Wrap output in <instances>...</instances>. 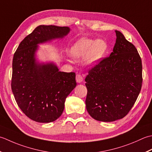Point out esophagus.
Returning <instances> with one entry per match:
<instances>
[{"label":"esophagus","mask_w":152,"mask_h":152,"mask_svg":"<svg viewBox=\"0 0 152 152\" xmlns=\"http://www.w3.org/2000/svg\"><path fill=\"white\" fill-rule=\"evenodd\" d=\"M76 80L77 83H81L83 81V77L81 75H80V74H77Z\"/></svg>","instance_id":"1"}]
</instances>
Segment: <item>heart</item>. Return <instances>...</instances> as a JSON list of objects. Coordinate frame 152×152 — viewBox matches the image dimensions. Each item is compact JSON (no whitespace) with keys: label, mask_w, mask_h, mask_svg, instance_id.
Segmentation results:
<instances>
[{"label":"heart","mask_w":152,"mask_h":152,"mask_svg":"<svg viewBox=\"0 0 152 152\" xmlns=\"http://www.w3.org/2000/svg\"><path fill=\"white\" fill-rule=\"evenodd\" d=\"M107 50V44L104 40L83 38L74 44L71 52L74 58L86 56V63L94 64L104 56Z\"/></svg>","instance_id":"heart-1"}]
</instances>
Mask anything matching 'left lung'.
Listing matches in <instances>:
<instances>
[{
    "mask_svg": "<svg viewBox=\"0 0 152 152\" xmlns=\"http://www.w3.org/2000/svg\"><path fill=\"white\" fill-rule=\"evenodd\" d=\"M110 56L99 61L85 78L86 107L92 118L111 122L125 117L141 91L142 60L134 45L115 31Z\"/></svg>",
    "mask_w": 152,
    "mask_h": 152,
    "instance_id": "obj_1",
    "label": "left lung"
}]
</instances>
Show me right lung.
<instances>
[{"mask_svg":"<svg viewBox=\"0 0 152 152\" xmlns=\"http://www.w3.org/2000/svg\"><path fill=\"white\" fill-rule=\"evenodd\" d=\"M69 32L67 27L39 26L25 37L14 54L12 91L21 110L36 122L59 118L67 96L77 85L74 72H61L52 64L35 62L37 45L62 38Z\"/></svg>","mask_w":152,"mask_h":152,"instance_id":"obj_1","label":"right lung"}]
</instances>
